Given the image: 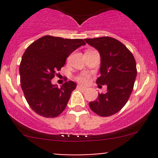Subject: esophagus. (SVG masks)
<instances>
[{"label": "esophagus", "mask_w": 158, "mask_h": 158, "mask_svg": "<svg viewBox=\"0 0 158 158\" xmlns=\"http://www.w3.org/2000/svg\"><path fill=\"white\" fill-rule=\"evenodd\" d=\"M77 88H78V89H82V90H83V91H85V90H86V88H85V87L82 86V85H78Z\"/></svg>", "instance_id": "obj_1"}]
</instances>
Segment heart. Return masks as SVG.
I'll return each mask as SVG.
<instances>
[{
	"label": "heart",
	"instance_id": "b5f03b06",
	"mask_svg": "<svg viewBox=\"0 0 158 158\" xmlns=\"http://www.w3.org/2000/svg\"><path fill=\"white\" fill-rule=\"evenodd\" d=\"M77 81L81 84H86L89 82V76L87 75H81V76H78Z\"/></svg>",
	"mask_w": 158,
	"mask_h": 158
}]
</instances>
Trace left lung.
Instances as JSON below:
<instances>
[{"label": "left lung", "mask_w": 158, "mask_h": 158, "mask_svg": "<svg viewBox=\"0 0 158 158\" xmlns=\"http://www.w3.org/2000/svg\"><path fill=\"white\" fill-rule=\"evenodd\" d=\"M98 51L101 57L100 76L96 83L106 85L107 91L98 93L89 107L102 117L112 115L120 111L128 102L137 76L134 56L123 44L109 36L85 39Z\"/></svg>", "instance_id": "obj_1"}]
</instances>
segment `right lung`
<instances>
[{
  "instance_id": "obj_1",
  "label": "right lung",
  "mask_w": 158,
  "mask_h": 158,
  "mask_svg": "<svg viewBox=\"0 0 158 158\" xmlns=\"http://www.w3.org/2000/svg\"><path fill=\"white\" fill-rule=\"evenodd\" d=\"M84 45L82 39L44 36L27 48L20 65V85L27 102L38 114L55 118L66 109L76 84L68 81L59 88L51 79L70 54Z\"/></svg>"
}]
</instances>
